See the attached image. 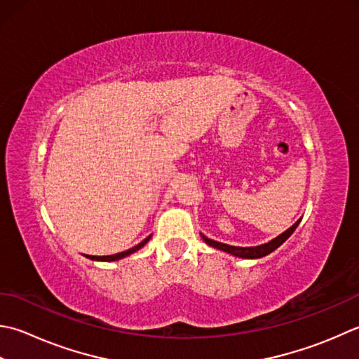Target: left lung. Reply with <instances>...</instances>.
<instances>
[{
  "label": "left lung",
  "mask_w": 359,
  "mask_h": 359,
  "mask_svg": "<svg viewBox=\"0 0 359 359\" xmlns=\"http://www.w3.org/2000/svg\"><path fill=\"white\" fill-rule=\"evenodd\" d=\"M302 219H299L294 226H291L287 230H285L282 235H278L277 238H273V240H271L269 243L266 244H262V245H254V248H238V245H229V244H224V243H219V241H215V240H210V238H207L205 235H202V240L205 241L208 245H212V248L215 249H219V250H224L227 252V254H231L235 257H240V258H262V257H266L269 255L271 252L276 250L277 248H280L287 238H290L294 230L297 229V226L300 224Z\"/></svg>",
  "instance_id": "8db88e82"
}]
</instances>
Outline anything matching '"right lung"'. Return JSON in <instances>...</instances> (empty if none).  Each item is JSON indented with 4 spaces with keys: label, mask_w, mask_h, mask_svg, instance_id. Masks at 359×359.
<instances>
[{
    "label": "right lung",
    "mask_w": 359,
    "mask_h": 359,
    "mask_svg": "<svg viewBox=\"0 0 359 359\" xmlns=\"http://www.w3.org/2000/svg\"><path fill=\"white\" fill-rule=\"evenodd\" d=\"M151 240V235L146 238V240H143L142 243L140 244H137V245H133L132 249H128V250H124V252H119V254H115V255H104V257H93V255H88V258L90 259H96V262H116V259H121V258H124V257H128V255H130V254H133V252H137V250H140L143 248V245Z\"/></svg>",
    "instance_id": "add662e5"
}]
</instances>
